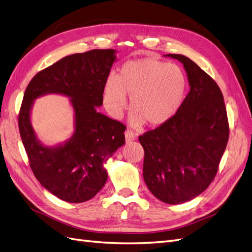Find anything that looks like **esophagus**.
Listing matches in <instances>:
<instances>
[{
    "instance_id": "obj_1",
    "label": "esophagus",
    "mask_w": 252,
    "mask_h": 252,
    "mask_svg": "<svg viewBox=\"0 0 252 252\" xmlns=\"http://www.w3.org/2000/svg\"><path fill=\"white\" fill-rule=\"evenodd\" d=\"M125 139H126V142H132L135 140V134L132 131L126 130L125 131Z\"/></svg>"
}]
</instances>
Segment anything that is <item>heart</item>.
<instances>
[{
  "label": "heart",
  "mask_w": 252,
  "mask_h": 252,
  "mask_svg": "<svg viewBox=\"0 0 252 252\" xmlns=\"http://www.w3.org/2000/svg\"><path fill=\"white\" fill-rule=\"evenodd\" d=\"M185 71L154 58L125 63L118 77H109L103 90V102L113 118H120L130 97L129 122L133 127L148 123L159 127L170 121L182 107L187 94Z\"/></svg>",
  "instance_id": "b5f03b06"
}]
</instances>
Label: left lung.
Here are the masks:
<instances>
[{
    "label": "left lung",
    "mask_w": 252,
    "mask_h": 252,
    "mask_svg": "<svg viewBox=\"0 0 252 252\" xmlns=\"http://www.w3.org/2000/svg\"><path fill=\"white\" fill-rule=\"evenodd\" d=\"M185 68L190 91L177 114L140 135L145 151L143 178L157 199L181 204L208 188L229 138L224 97L218 84L193 61L165 55Z\"/></svg>",
    "instance_id": "left-lung-1"
}]
</instances>
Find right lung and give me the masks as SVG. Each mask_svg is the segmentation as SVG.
<instances>
[{
  "mask_svg": "<svg viewBox=\"0 0 252 252\" xmlns=\"http://www.w3.org/2000/svg\"><path fill=\"white\" fill-rule=\"evenodd\" d=\"M117 50L94 49L65 57L36 73L25 90L19 114L23 145L34 177L49 192L68 203L86 202L107 181L105 164L125 144V125L98 112ZM61 94L71 98L75 131L55 147L37 139L31 124L36 98Z\"/></svg>",
  "mask_w": 252,
  "mask_h": 252,
  "instance_id": "1",
  "label": "right lung"
}]
</instances>
